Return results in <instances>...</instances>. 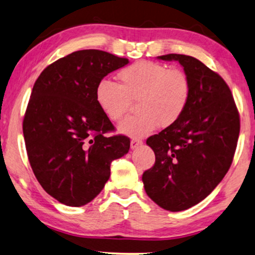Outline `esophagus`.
<instances>
[{
	"mask_svg": "<svg viewBox=\"0 0 255 255\" xmlns=\"http://www.w3.org/2000/svg\"><path fill=\"white\" fill-rule=\"evenodd\" d=\"M140 144H142V140H140V138H131V141H130V148L131 149L137 148Z\"/></svg>",
	"mask_w": 255,
	"mask_h": 255,
	"instance_id": "1",
	"label": "esophagus"
}]
</instances>
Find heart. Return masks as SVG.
Returning a JSON list of instances; mask_svg holds the SVG:
<instances>
[{"mask_svg": "<svg viewBox=\"0 0 255 255\" xmlns=\"http://www.w3.org/2000/svg\"><path fill=\"white\" fill-rule=\"evenodd\" d=\"M119 84L101 79L96 87V101L108 120L121 121L137 100L138 113L119 126L121 133L145 136L159 126L175 125L188 107L191 98L190 78L181 69L142 60L118 73Z\"/></svg>", "mask_w": 255, "mask_h": 255, "instance_id": "b5f03b06", "label": "heart"}]
</instances>
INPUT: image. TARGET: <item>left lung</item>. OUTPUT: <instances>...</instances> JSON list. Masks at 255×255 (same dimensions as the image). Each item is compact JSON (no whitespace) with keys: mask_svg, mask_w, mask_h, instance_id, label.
I'll use <instances>...</instances> for the list:
<instances>
[{"mask_svg":"<svg viewBox=\"0 0 255 255\" xmlns=\"http://www.w3.org/2000/svg\"><path fill=\"white\" fill-rule=\"evenodd\" d=\"M191 83V98L175 125L155 134L147 144L155 164L142 175L147 195L168 211H183L206 198L232 164L240 131V118L225 80L201 60L169 53Z\"/></svg>","mask_w":255,"mask_h":255,"instance_id":"8db88e82","label":"left lung"}]
</instances>
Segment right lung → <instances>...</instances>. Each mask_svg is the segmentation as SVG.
I'll list each match as a JSON object with an SVG mask.
<instances>
[{
	"label": "right lung",
	"mask_w": 255,
	"mask_h": 255,
	"mask_svg": "<svg viewBox=\"0 0 255 255\" xmlns=\"http://www.w3.org/2000/svg\"><path fill=\"white\" fill-rule=\"evenodd\" d=\"M128 59L101 50H80L43 70L23 119L33 174L54 199L83 206L99 195L111 163L129 150L125 135L107 136L114 126L98 106L96 87Z\"/></svg>",
	"instance_id": "obj_1"
}]
</instances>
